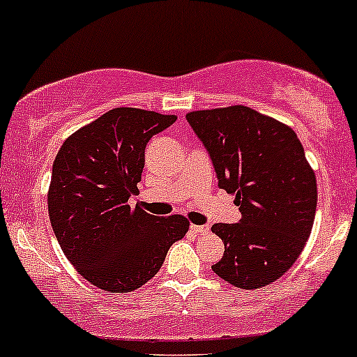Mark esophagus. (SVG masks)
I'll return each mask as SVG.
<instances>
[{
	"label": "esophagus",
	"instance_id": "1",
	"mask_svg": "<svg viewBox=\"0 0 357 357\" xmlns=\"http://www.w3.org/2000/svg\"><path fill=\"white\" fill-rule=\"evenodd\" d=\"M190 231L192 233H208L209 226L208 225H190Z\"/></svg>",
	"mask_w": 357,
	"mask_h": 357
}]
</instances>
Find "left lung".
Here are the masks:
<instances>
[{"mask_svg":"<svg viewBox=\"0 0 357 357\" xmlns=\"http://www.w3.org/2000/svg\"><path fill=\"white\" fill-rule=\"evenodd\" d=\"M208 151L218 185L235 195L241 220L216 223L225 254L213 271L229 284L257 289L296 262L312 233L317 178L294 131L250 107L185 116Z\"/></svg>","mask_w":357,"mask_h":357,"instance_id":"1","label":"left lung"}]
</instances>
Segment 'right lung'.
I'll return each mask as SVG.
<instances>
[{"label": "right lung", "mask_w": 357, "mask_h": 357, "mask_svg": "<svg viewBox=\"0 0 357 357\" xmlns=\"http://www.w3.org/2000/svg\"><path fill=\"white\" fill-rule=\"evenodd\" d=\"M175 121L119 107L76 131L57 153L47 195L52 229L68 260L103 291L146 284L189 229L180 214L156 218L129 206L148 141Z\"/></svg>", "instance_id": "add662e5"}]
</instances>
